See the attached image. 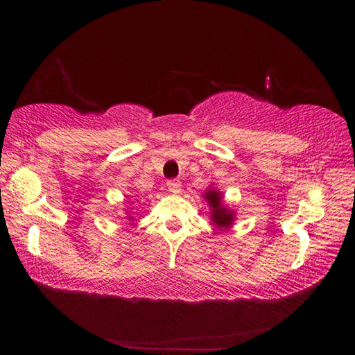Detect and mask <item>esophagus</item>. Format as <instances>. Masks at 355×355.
I'll use <instances>...</instances> for the list:
<instances>
[{
  "mask_svg": "<svg viewBox=\"0 0 355 355\" xmlns=\"http://www.w3.org/2000/svg\"><path fill=\"white\" fill-rule=\"evenodd\" d=\"M167 188H169V191L175 194V192H178L180 188H182V183H180V180L173 178V180H169V182H167Z\"/></svg>",
  "mask_w": 355,
  "mask_h": 355,
  "instance_id": "obj_1",
  "label": "esophagus"
}]
</instances>
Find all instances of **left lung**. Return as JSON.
<instances>
[{
	"instance_id": "obj_1",
	"label": "left lung",
	"mask_w": 355,
	"mask_h": 355,
	"mask_svg": "<svg viewBox=\"0 0 355 355\" xmlns=\"http://www.w3.org/2000/svg\"><path fill=\"white\" fill-rule=\"evenodd\" d=\"M205 199L208 200V203L213 208L211 219H213L214 224L219 225V227L230 225L232 220H233V214H232V211H228L227 208L220 205L222 196L219 194V192L214 191V189H209V192H207V194H205Z\"/></svg>"
}]
</instances>
